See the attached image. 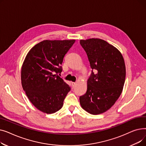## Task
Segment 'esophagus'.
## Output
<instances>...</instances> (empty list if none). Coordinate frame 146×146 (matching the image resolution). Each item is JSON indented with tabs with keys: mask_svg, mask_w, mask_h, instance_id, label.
<instances>
[{
	"mask_svg": "<svg viewBox=\"0 0 146 146\" xmlns=\"http://www.w3.org/2000/svg\"><path fill=\"white\" fill-rule=\"evenodd\" d=\"M72 86H73V87H74L75 85H76V83H75V82H72Z\"/></svg>",
	"mask_w": 146,
	"mask_h": 146,
	"instance_id": "obj_1",
	"label": "esophagus"
}]
</instances>
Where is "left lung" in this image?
Here are the masks:
<instances>
[{
	"mask_svg": "<svg viewBox=\"0 0 146 146\" xmlns=\"http://www.w3.org/2000/svg\"><path fill=\"white\" fill-rule=\"evenodd\" d=\"M93 71L87 82L86 94L80 97L82 108L98 115L110 110L120 96L125 80L126 69L121 52L99 38L80 40Z\"/></svg>",
	"mask_w": 146,
	"mask_h": 146,
	"instance_id": "1",
	"label": "left lung"
}]
</instances>
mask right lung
Wrapping results in <instances>:
<instances>
[{"mask_svg": "<svg viewBox=\"0 0 146 146\" xmlns=\"http://www.w3.org/2000/svg\"><path fill=\"white\" fill-rule=\"evenodd\" d=\"M75 40H44L27 54L21 67L22 88L33 105L48 114L59 111L70 90L58 76L66 54Z\"/></svg>", "mask_w": 146, "mask_h": 146, "instance_id": "right-lung-1", "label": "right lung"}]
</instances>
